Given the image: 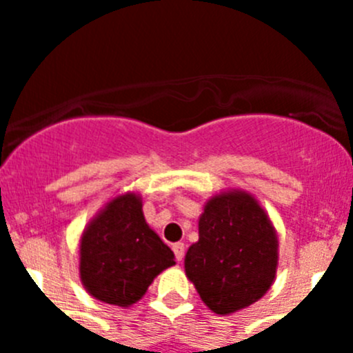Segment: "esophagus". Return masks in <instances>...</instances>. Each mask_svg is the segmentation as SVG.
Here are the masks:
<instances>
[{
    "mask_svg": "<svg viewBox=\"0 0 353 353\" xmlns=\"http://www.w3.org/2000/svg\"><path fill=\"white\" fill-rule=\"evenodd\" d=\"M173 252H174V258H176V261H182L183 254H185V245H183L182 242H179V244H173Z\"/></svg>",
    "mask_w": 353,
    "mask_h": 353,
    "instance_id": "obj_1",
    "label": "esophagus"
}]
</instances>
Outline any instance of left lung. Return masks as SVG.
<instances>
[{
	"label": "left lung",
	"mask_w": 353,
	"mask_h": 353,
	"mask_svg": "<svg viewBox=\"0 0 353 353\" xmlns=\"http://www.w3.org/2000/svg\"><path fill=\"white\" fill-rule=\"evenodd\" d=\"M277 239L252 196H215L199 217V240L185 254L187 277L217 314L256 302L276 276Z\"/></svg>",
	"instance_id": "1"
}]
</instances>
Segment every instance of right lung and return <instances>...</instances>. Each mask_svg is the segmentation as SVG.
Masks as SVG:
<instances>
[{"instance_id": "obj_1", "label": "right lung", "mask_w": 353, "mask_h": 353, "mask_svg": "<svg viewBox=\"0 0 353 353\" xmlns=\"http://www.w3.org/2000/svg\"><path fill=\"white\" fill-rule=\"evenodd\" d=\"M141 199L118 196L92 221L81 239V281L108 304L130 305L154 277L174 265V254L146 224Z\"/></svg>"}]
</instances>
